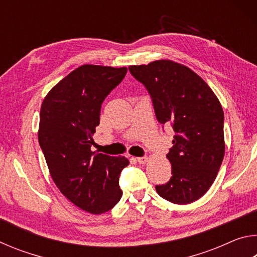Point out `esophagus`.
Here are the masks:
<instances>
[{"mask_svg": "<svg viewBox=\"0 0 257 257\" xmlns=\"http://www.w3.org/2000/svg\"><path fill=\"white\" fill-rule=\"evenodd\" d=\"M147 160H149V158H146V156H143V158H137L136 159V161L139 164H145L147 162Z\"/></svg>", "mask_w": 257, "mask_h": 257, "instance_id": "obj_1", "label": "esophagus"}]
</instances>
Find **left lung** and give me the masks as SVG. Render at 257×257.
Listing matches in <instances>:
<instances>
[{"label":"left lung","mask_w":257,"mask_h":257,"mask_svg":"<svg viewBox=\"0 0 257 257\" xmlns=\"http://www.w3.org/2000/svg\"><path fill=\"white\" fill-rule=\"evenodd\" d=\"M129 71L149 90L159 122L175 132L167 154L172 177L156 191L173 204L197 201L214 182L224 156L219 98L196 72L175 61L130 66Z\"/></svg>","instance_id":"obj_1"}]
</instances>
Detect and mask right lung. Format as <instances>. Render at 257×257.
Masks as SVG:
<instances>
[{
  "label": "right lung",
  "instance_id": "1",
  "mask_svg": "<svg viewBox=\"0 0 257 257\" xmlns=\"http://www.w3.org/2000/svg\"><path fill=\"white\" fill-rule=\"evenodd\" d=\"M127 68L84 64L60 80L41 106L38 142L50 175L69 201L92 214L114 207L122 196L119 177L124 156L90 151L101 106Z\"/></svg>",
  "mask_w": 257,
  "mask_h": 257
}]
</instances>
